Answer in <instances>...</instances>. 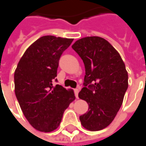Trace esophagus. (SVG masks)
Instances as JSON below:
<instances>
[{
  "instance_id": "34e87169",
  "label": "esophagus",
  "mask_w": 146,
  "mask_h": 146,
  "mask_svg": "<svg viewBox=\"0 0 146 146\" xmlns=\"http://www.w3.org/2000/svg\"><path fill=\"white\" fill-rule=\"evenodd\" d=\"M79 91H80V89H75L74 90V93H75V96H76V98H78V93H79Z\"/></svg>"
}]
</instances>
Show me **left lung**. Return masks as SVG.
I'll list each match as a JSON object with an SVG mask.
<instances>
[{
	"label": "left lung",
	"instance_id": "1",
	"mask_svg": "<svg viewBox=\"0 0 146 146\" xmlns=\"http://www.w3.org/2000/svg\"><path fill=\"white\" fill-rule=\"evenodd\" d=\"M72 48L86 69L78 97L87 102L89 109L80 121L87 130H102L113 121L123 103L128 86L125 64L113 46L98 36L80 38Z\"/></svg>",
	"mask_w": 146,
	"mask_h": 146
}]
</instances>
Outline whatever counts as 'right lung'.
Returning <instances> with one entry per match:
<instances>
[{"mask_svg":"<svg viewBox=\"0 0 146 146\" xmlns=\"http://www.w3.org/2000/svg\"><path fill=\"white\" fill-rule=\"evenodd\" d=\"M73 40L53 35L38 38L26 50L15 69L14 91L20 108L31 125L40 132L56 129L64 111L75 99L73 90L52 85L60 57Z\"/></svg>","mask_w":146,"mask_h":146,"instance_id":"right-lung-1","label":"right lung"}]
</instances>
